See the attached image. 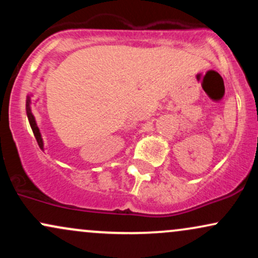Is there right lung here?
<instances>
[{
	"mask_svg": "<svg viewBox=\"0 0 258 258\" xmlns=\"http://www.w3.org/2000/svg\"><path fill=\"white\" fill-rule=\"evenodd\" d=\"M31 97H32V94H28V97H26V115H28L29 123H30L32 132H34L35 138H36L38 147L41 148V150H43V139H42V136H41L40 128H38V127H37V123H36V120H35V116H34V115H32V112H31V106H30V104H31Z\"/></svg>",
	"mask_w": 258,
	"mask_h": 258,
	"instance_id": "right-lung-1",
	"label": "right lung"
}]
</instances>
